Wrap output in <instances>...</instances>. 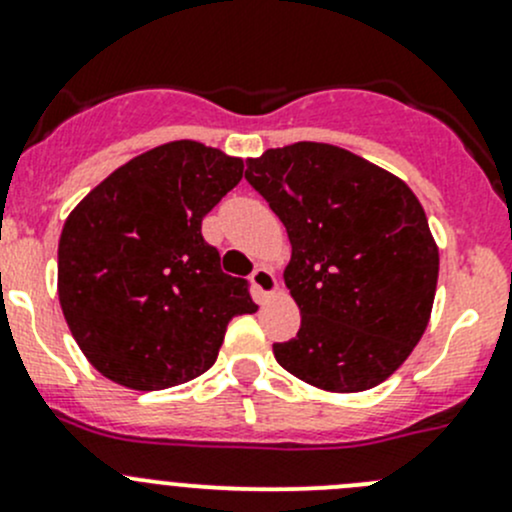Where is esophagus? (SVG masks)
I'll return each mask as SVG.
<instances>
[{"mask_svg": "<svg viewBox=\"0 0 512 512\" xmlns=\"http://www.w3.org/2000/svg\"><path fill=\"white\" fill-rule=\"evenodd\" d=\"M250 282H252V287H255L257 292L262 294V297H267V294H275L277 287H280V285H277L275 275H272V272L267 270L265 265H260V267H255V270H252Z\"/></svg>", "mask_w": 512, "mask_h": 512, "instance_id": "obj_1", "label": "esophagus"}]
</instances>
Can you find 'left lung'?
I'll return each mask as SVG.
<instances>
[{"label": "left lung", "mask_w": 512, "mask_h": 512, "mask_svg": "<svg viewBox=\"0 0 512 512\" xmlns=\"http://www.w3.org/2000/svg\"><path fill=\"white\" fill-rule=\"evenodd\" d=\"M245 180L287 227L285 285L297 337L277 364L337 394L389 379L426 332L438 247L409 185L329 143H292L247 160Z\"/></svg>", "instance_id": "left-lung-1"}]
</instances>
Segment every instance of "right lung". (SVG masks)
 Segmentation results:
<instances>
[{"label":"right lung","mask_w":512,"mask_h":512,"mask_svg":"<svg viewBox=\"0 0 512 512\" xmlns=\"http://www.w3.org/2000/svg\"><path fill=\"white\" fill-rule=\"evenodd\" d=\"M242 160L195 141L141 153L66 218L59 302L86 359L136 391L185 384L215 364L227 322L257 312L250 285L220 270L203 218Z\"/></svg>","instance_id":"add662e5"}]
</instances>
